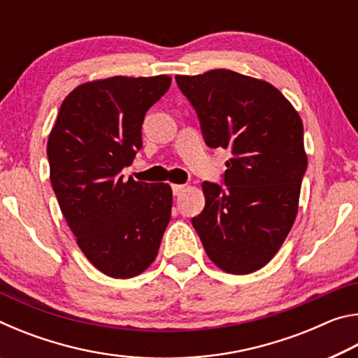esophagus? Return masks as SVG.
I'll return each instance as SVG.
<instances>
[{"label":"esophagus","instance_id":"1","mask_svg":"<svg viewBox=\"0 0 358 358\" xmlns=\"http://www.w3.org/2000/svg\"><path fill=\"white\" fill-rule=\"evenodd\" d=\"M172 191L173 196H180V194L185 191V185H172Z\"/></svg>","mask_w":358,"mask_h":358}]
</instances>
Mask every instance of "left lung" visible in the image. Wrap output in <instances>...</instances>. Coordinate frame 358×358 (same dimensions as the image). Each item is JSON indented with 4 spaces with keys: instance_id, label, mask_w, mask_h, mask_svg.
I'll list each match as a JSON object with an SVG mask.
<instances>
[{
    "instance_id": "left-lung-1",
    "label": "left lung",
    "mask_w": 358,
    "mask_h": 358,
    "mask_svg": "<svg viewBox=\"0 0 358 358\" xmlns=\"http://www.w3.org/2000/svg\"><path fill=\"white\" fill-rule=\"evenodd\" d=\"M210 148H229L226 187L203 181L192 217L211 262L232 275L257 271L294 226L308 157L299 112L273 85L229 69L177 76Z\"/></svg>"
}]
</instances>
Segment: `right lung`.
<instances>
[{
	"label": "right lung",
	"mask_w": 358,
	"mask_h": 358,
	"mask_svg": "<svg viewBox=\"0 0 358 358\" xmlns=\"http://www.w3.org/2000/svg\"><path fill=\"white\" fill-rule=\"evenodd\" d=\"M171 82L169 76H115L78 85L48 136L50 181L62 213L85 257L110 278L147 270L171 221V186L121 175L142 148L145 113Z\"/></svg>",
	"instance_id": "1"
}]
</instances>
